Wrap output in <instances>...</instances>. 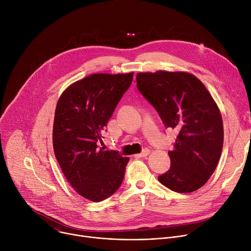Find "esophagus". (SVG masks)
<instances>
[{
	"instance_id": "1",
	"label": "esophagus",
	"mask_w": 251,
	"mask_h": 251,
	"mask_svg": "<svg viewBox=\"0 0 251 251\" xmlns=\"http://www.w3.org/2000/svg\"><path fill=\"white\" fill-rule=\"evenodd\" d=\"M149 154H150V150L147 149V148H145V149L142 150V152H141L138 156H139V157H146V156H148Z\"/></svg>"
}]
</instances>
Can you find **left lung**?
<instances>
[{
    "label": "left lung",
    "instance_id": "8db88e82",
    "mask_svg": "<svg viewBox=\"0 0 251 251\" xmlns=\"http://www.w3.org/2000/svg\"><path fill=\"white\" fill-rule=\"evenodd\" d=\"M137 88L154 107L166 128L176 130L170 170L159 182L176 193L201 188L213 174L224 144L219 107L195 75L157 71L138 74Z\"/></svg>",
    "mask_w": 251,
    "mask_h": 251
}]
</instances>
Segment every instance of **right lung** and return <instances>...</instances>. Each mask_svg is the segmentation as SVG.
<instances>
[{
    "mask_svg": "<svg viewBox=\"0 0 251 251\" xmlns=\"http://www.w3.org/2000/svg\"><path fill=\"white\" fill-rule=\"evenodd\" d=\"M133 75H91L66 88L56 105L55 158L71 187L95 202L111 197L123 182L129 158L97 144Z\"/></svg>",
    "mask_w": 251,
    "mask_h": 251,
    "instance_id": "add662e5",
    "label": "right lung"
}]
</instances>
